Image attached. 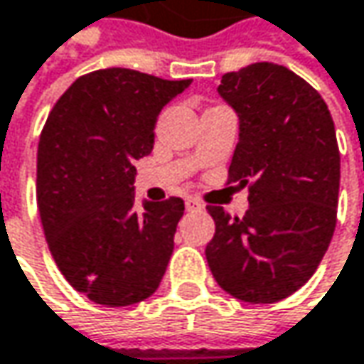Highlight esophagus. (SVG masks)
Here are the masks:
<instances>
[{"mask_svg":"<svg viewBox=\"0 0 364 364\" xmlns=\"http://www.w3.org/2000/svg\"><path fill=\"white\" fill-rule=\"evenodd\" d=\"M185 208H187V212H199V210H203V203L198 198H187Z\"/></svg>","mask_w":364,"mask_h":364,"instance_id":"34e87169","label":"esophagus"}]
</instances>
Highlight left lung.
Returning <instances> with one entry per match:
<instances>
[{"mask_svg":"<svg viewBox=\"0 0 364 364\" xmlns=\"http://www.w3.org/2000/svg\"><path fill=\"white\" fill-rule=\"evenodd\" d=\"M218 93L240 118L228 183L248 185L242 218L208 205L205 259L218 285L248 304L289 297L324 259L336 228L340 151L322 95L287 67L226 73Z\"/></svg>","mask_w":364,"mask_h":364,"instance_id":"8db88e82","label":"left lung"}]
</instances>
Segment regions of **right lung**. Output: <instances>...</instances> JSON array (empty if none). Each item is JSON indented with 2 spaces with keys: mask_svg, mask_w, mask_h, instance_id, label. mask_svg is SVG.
Listing matches in <instances>:
<instances>
[{
  "mask_svg": "<svg viewBox=\"0 0 364 364\" xmlns=\"http://www.w3.org/2000/svg\"><path fill=\"white\" fill-rule=\"evenodd\" d=\"M189 83L119 67L87 73L42 128V230L58 271L100 306L138 304L165 275L185 203L168 198L136 210L134 163L151 154L156 116Z\"/></svg>",
  "mask_w": 364,
  "mask_h": 364,
  "instance_id": "1",
  "label": "right lung"
}]
</instances>
